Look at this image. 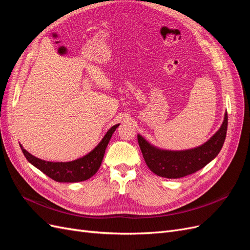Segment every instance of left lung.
<instances>
[{
	"mask_svg": "<svg viewBox=\"0 0 250 250\" xmlns=\"http://www.w3.org/2000/svg\"><path fill=\"white\" fill-rule=\"evenodd\" d=\"M228 130V112L224 121L213 137L197 148L185 151L157 149L138 135V142L148 168L156 175L166 178H180L197 172L220 152Z\"/></svg>",
	"mask_w": 250,
	"mask_h": 250,
	"instance_id": "obj_1",
	"label": "left lung"
}]
</instances>
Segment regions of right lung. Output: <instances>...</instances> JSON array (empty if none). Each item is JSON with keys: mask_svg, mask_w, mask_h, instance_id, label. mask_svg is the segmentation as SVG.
Wrapping results in <instances>:
<instances>
[{"mask_svg": "<svg viewBox=\"0 0 250 250\" xmlns=\"http://www.w3.org/2000/svg\"><path fill=\"white\" fill-rule=\"evenodd\" d=\"M119 124L110 128L99 143V145L92 152L73 162L53 163L42 161L30 154L28 151L21 147V145L20 146L28 162L31 163L34 167L40 169L53 180L58 181V183H78V181H84L90 178L99 170L105 153V149H106L111 135L115 132Z\"/></svg>", "mask_w": 250, "mask_h": 250, "instance_id": "obj_1", "label": "right lung"}]
</instances>
